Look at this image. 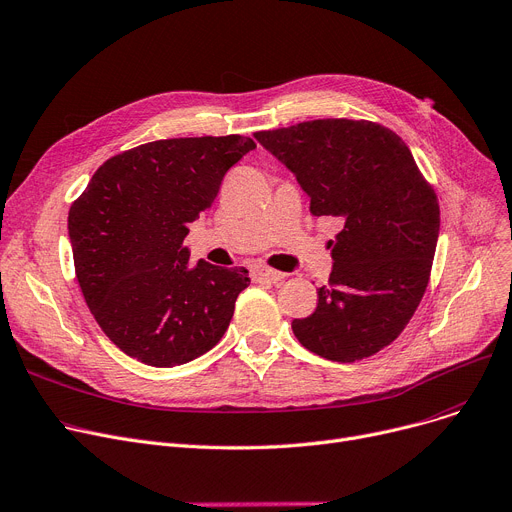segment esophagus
Here are the masks:
<instances>
[{"label":"esophagus","mask_w":512,"mask_h":512,"mask_svg":"<svg viewBox=\"0 0 512 512\" xmlns=\"http://www.w3.org/2000/svg\"><path fill=\"white\" fill-rule=\"evenodd\" d=\"M250 273H252V279H254V281L279 283V281H283V279H285V273H279V270H273V268L262 266V264H258V266H252Z\"/></svg>","instance_id":"1"}]
</instances>
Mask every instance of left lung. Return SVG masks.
I'll use <instances>...</instances> for the list:
<instances>
[{"label": "left lung", "mask_w": 512, "mask_h": 512, "mask_svg": "<svg viewBox=\"0 0 512 512\" xmlns=\"http://www.w3.org/2000/svg\"><path fill=\"white\" fill-rule=\"evenodd\" d=\"M310 196L314 217H339L333 273L293 335L330 362L351 364L393 343L428 287L440 208L411 150L372 122L314 119L256 132Z\"/></svg>", "instance_id": "1"}]
</instances>
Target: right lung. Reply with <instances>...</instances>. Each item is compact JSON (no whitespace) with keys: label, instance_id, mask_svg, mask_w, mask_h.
Returning <instances> with one entry per match:
<instances>
[{"label":"right lung","instance_id":"right-lung-1","mask_svg":"<svg viewBox=\"0 0 512 512\" xmlns=\"http://www.w3.org/2000/svg\"><path fill=\"white\" fill-rule=\"evenodd\" d=\"M254 148L237 134L140 144L105 161L72 204L68 235L86 306L138 362L182 366L225 335L248 270L190 264L184 237Z\"/></svg>","mask_w":512,"mask_h":512}]
</instances>
